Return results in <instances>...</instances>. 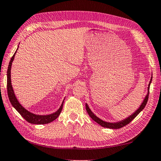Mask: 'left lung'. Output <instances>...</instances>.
Returning <instances> with one entry per match:
<instances>
[{"label":"left lung","mask_w":161,"mask_h":161,"mask_svg":"<svg viewBox=\"0 0 161 161\" xmlns=\"http://www.w3.org/2000/svg\"><path fill=\"white\" fill-rule=\"evenodd\" d=\"M151 80H152V77L151 79V81L149 82V84H148V93L147 96H146V98H144V101H143L142 104L141 105V106L139 108V109L137 110L135 113H134L131 116H130L129 118H127V119H124V120L120 121L119 122H117V123H110V122H104L103 120H101V119H99L98 118H97L94 114H93L91 110L89 109V108L88 106V105L86 104V109L87 113L89 115V116L91 118H92V119H93L96 122H97L98 124H99L101 125V126L103 127H106V128H110V129H119V128H122L125 127V125H127L130 123V122L133 120V119L136 118V117L138 115V114L141 112V111L144 108V107L146 105L147 103V101H148V95H149V88H150V84L151 82Z\"/></svg>","instance_id":"8db88e82"}]
</instances>
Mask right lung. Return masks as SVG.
Segmentation results:
<instances>
[{"mask_svg":"<svg viewBox=\"0 0 161 161\" xmlns=\"http://www.w3.org/2000/svg\"><path fill=\"white\" fill-rule=\"evenodd\" d=\"M17 51L13 55V57L11 58L9 65H8V71H7L8 95V98H9V100L10 101L12 106H13L14 108L17 110V112H18L20 115H21L23 118L26 119V120H27L28 122H30V123L36 124V125H43V124L49 123V122L55 120V119L60 115L61 111H62V109H63V103H62L60 108L58 109V111H56V112L54 113L51 114V115H34V114L31 113L30 112H29V111L25 109L24 108H23L21 105L19 104L18 101L17 100L15 96H14V94L13 87H12V85H11V79H10V69H11L12 63H13V61L14 60V55H15Z\"/></svg>","mask_w":161,"mask_h":161,"instance_id":"1","label":"right lung"}]
</instances>
